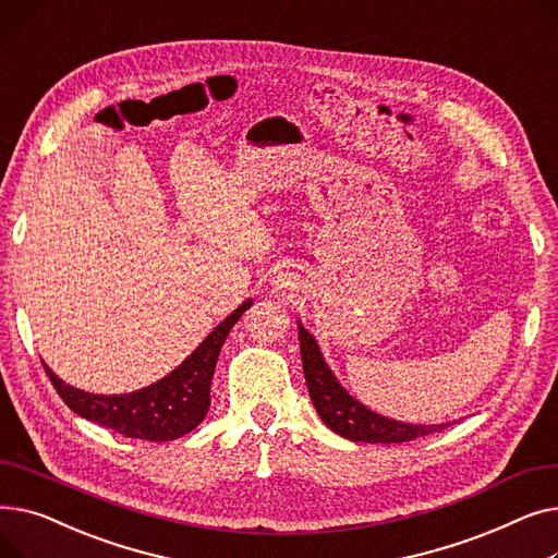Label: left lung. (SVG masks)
Instances as JSON below:
<instances>
[{"mask_svg":"<svg viewBox=\"0 0 558 558\" xmlns=\"http://www.w3.org/2000/svg\"><path fill=\"white\" fill-rule=\"evenodd\" d=\"M299 339H301V355H303V373L310 389V398L314 402L316 414L320 416L332 432L348 438V441L362 444H404L414 438L446 429L450 423L441 425H414L387 418L373 412L355 396H350L332 368L328 366L324 353L316 339L303 328L299 320Z\"/></svg>","mask_w":558,"mask_h":558,"instance_id":"left-lung-1","label":"left lung"}]
</instances>
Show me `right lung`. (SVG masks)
Here are the masks:
<instances>
[{
  "instance_id": "right-lung-1",
  "label": "right lung",
  "mask_w": 558,
  "mask_h": 558,
  "mask_svg": "<svg viewBox=\"0 0 558 558\" xmlns=\"http://www.w3.org/2000/svg\"><path fill=\"white\" fill-rule=\"evenodd\" d=\"M253 305L244 301L232 314L205 337L194 353L167 373L158 383L120 396H97L63 383L45 362V371L63 402L81 418L110 427L144 441H173L201 425L210 409V385L217 368L221 345L238 324L240 316Z\"/></svg>"
}]
</instances>
